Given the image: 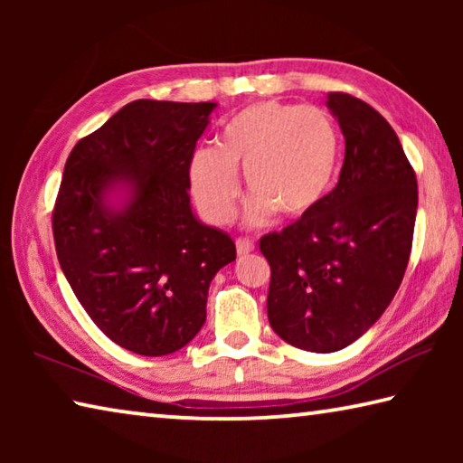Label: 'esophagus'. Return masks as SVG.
<instances>
[{
    "label": "esophagus",
    "instance_id": "1",
    "mask_svg": "<svg viewBox=\"0 0 463 463\" xmlns=\"http://www.w3.org/2000/svg\"><path fill=\"white\" fill-rule=\"evenodd\" d=\"M255 249V242L249 241V239H237V253L239 255H247L250 250Z\"/></svg>",
    "mask_w": 463,
    "mask_h": 463
}]
</instances>
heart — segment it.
<instances>
[{
    "label": "heart",
    "mask_w": 463,
    "mask_h": 463,
    "mask_svg": "<svg viewBox=\"0 0 463 463\" xmlns=\"http://www.w3.org/2000/svg\"><path fill=\"white\" fill-rule=\"evenodd\" d=\"M339 161V132L325 109L260 101L224 124L216 148H198L190 179L208 222L231 221L239 198L237 171L250 194L245 218H298L325 198Z\"/></svg>",
    "instance_id": "1"
}]
</instances>
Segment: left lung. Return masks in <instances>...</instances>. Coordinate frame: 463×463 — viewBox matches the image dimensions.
I'll return each instance as SVG.
<instances>
[{"mask_svg":"<svg viewBox=\"0 0 463 463\" xmlns=\"http://www.w3.org/2000/svg\"><path fill=\"white\" fill-rule=\"evenodd\" d=\"M328 108L345 137L339 182L310 213L260 241L271 268L268 318L298 349L359 339L401 288L417 218V175L380 112L343 91Z\"/></svg>","mask_w":463,"mask_h":463,"instance_id":"8db88e82","label":"left lung"}]
</instances>
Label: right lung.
Returning <instances> with one entry per match:
<instances>
[{
    "instance_id": "obj_1",
    "label": "right lung",
    "mask_w": 463,
    "mask_h": 463,
    "mask_svg": "<svg viewBox=\"0 0 463 463\" xmlns=\"http://www.w3.org/2000/svg\"><path fill=\"white\" fill-rule=\"evenodd\" d=\"M216 104L137 99L73 146L52 208L54 249L69 286L108 339L138 355H169L206 320L210 281L237 247L195 221L190 165ZM136 194L114 213L103 194Z\"/></svg>"
}]
</instances>
